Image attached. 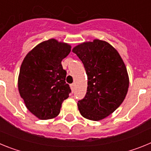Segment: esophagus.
<instances>
[{"mask_svg":"<svg viewBox=\"0 0 151 151\" xmlns=\"http://www.w3.org/2000/svg\"><path fill=\"white\" fill-rule=\"evenodd\" d=\"M74 88H75V84L73 83V84H72V85H71V88H72V90H73V89H74Z\"/></svg>","mask_w":151,"mask_h":151,"instance_id":"obj_1","label":"esophagus"}]
</instances>
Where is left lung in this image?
Instances as JSON below:
<instances>
[{
    "label": "left lung",
    "instance_id": "obj_1",
    "mask_svg": "<svg viewBox=\"0 0 151 151\" xmlns=\"http://www.w3.org/2000/svg\"><path fill=\"white\" fill-rule=\"evenodd\" d=\"M85 66L88 76L87 93L78 101L81 115L99 121L116 110L123 102L129 86L127 69L111 45L94 39L73 49Z\"/></svg>",
    "mask_w": 151,
    "mask_h": 151
}]
</instances>
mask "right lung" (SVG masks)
<instances>
[{"mask_svg":"<svg viewBox=\"0 0 151 151\" xmlns=\"http://www.w3.org/2000/svg\"><path fill=\"white\" fill-rule=\"evenodd\" d=\"M71 51L67 43L54 38L36 45L25 57L18 77V89L28 110L45 120L57 116L71 92L61 61Z\"/></svg>","mask_w":151,"mask_h":151,"instance_id":"right-lung-1","label":"right lung"}]
</instances>
